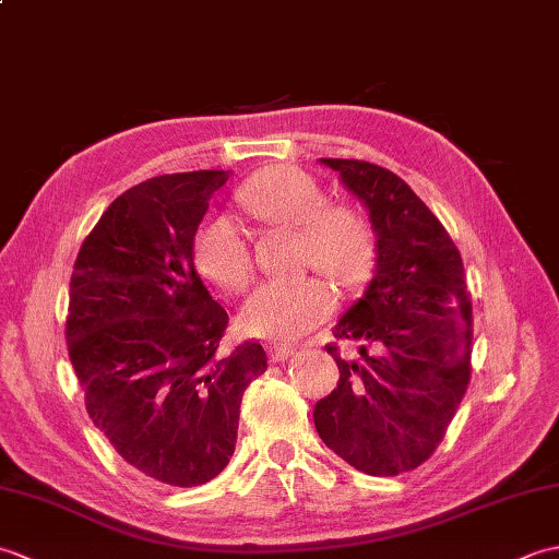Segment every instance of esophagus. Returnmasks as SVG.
Segmentation results:
<instances>
[{
    "label": "esophagus",
    "mask_w": 559,
    "mask_h": 559,
    "mask_svg": "<svg viewBox=\"0 0 559 559\" xmlns=\"http://www.w3.org/2000/svg\"><path fill=\"white\" fill-rule=\"evenodd\" d=\"M295 353H298V348H295V346H286V343H273V346H271L273 360H278V362L293 358Z\"/></svg>",
    "instance_id": "1"
}]
</instances>
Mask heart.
Returning <instances> with one entry per match:
<instances>
[{
  "label": "heart",
  "instance_id": "1",
  "mask_svg": "<svg viewBox=\"0 0 559 559\" xmlns=\"http://www.w3.org/2000/svg\"><path fill=\"white\" fill-rule=\"evenodd\" d=\"M240 201L257 218L298 228L300 264H314L343 288H358L372 276L379 237L372 221L346 201H326L324 187L293 165H273L240 189ZM197 271L225 293H242L254 264L249 242L230 216L211 213L192 237ZM336 310V293L319 276L271 281L242 305L240 324L252 336L288 341L305 336Z\"/></svg>",
  "mask_w": 559,
  "mask_h": 559
}]
</instances>
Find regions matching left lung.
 I'll return each mask as SVG.
<instances>
[{"mask_svg":"<svg viewBox=\"0 0 559 559\" xmlns=\"http://www.w3.org/2000/svg\"><path fill=\"white\" fill-rule=\"evenodd\" d=\"M370 211L374 276L338 319L334 338L358 341L338 386L314 406L322 442L367 476H399L435 454L471 382L473 310L459 249L425 201L382 165L322 158ZM374 347V354H367Z\"/></svg>","mask_w":559,"mask_h":559,"instance_id":"left-lung-1","label":"left lung"}]
</instances>
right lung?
<instances>
[{
  "mask_svg": "<svg viewBox=\"0 0 559 559\" xmlns=\"http://www.w3.org/2000/svg\"><path fill=\"white\" fill-rule=\"evenodd\" d=\"M225 170L158 175L127 189L83 240L69 283L67 348L93 425L129 466L197 488L228 466L240 403L266 350L225 353L228 312L192 261Z\"/></svg>",
  "mask_w": 559,
  "mask_h": 559,
  "instance_id": "right-lung-1",
  "label": "right lung"
}]
</instances>
